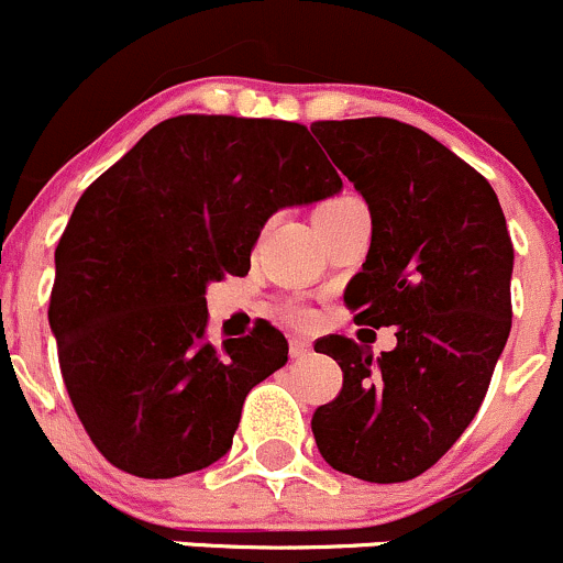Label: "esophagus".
Returning <instances> with one entry per match:
<instances>
[{"label": "esophagus", "instance_id": "obj_1", "mask_svg": "<svg viewBox=\"0 0 563 563\" xmlns=\"http://www.w3.org/2000/svg\"><path fill=\"white\" fill-rule=\"evenodd\" d=\"M288 351H291V358H305V356H310L312 345L307 340H301V336H294L291 347H288Z\"/></svg>", "mask_w": 563, "mask_h": 563}]
</instances>
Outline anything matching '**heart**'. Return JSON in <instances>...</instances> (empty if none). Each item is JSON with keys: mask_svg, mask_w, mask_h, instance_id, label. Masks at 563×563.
Returning <instances> with one entry per match:
<instances>
[{"mask_svg": "<svg viewBox=\"0 0 563 563\" xmlns=\"http://www.w3.org/2000/svg\"><path fill=\"white\" fill-rule=\"evenodd\" d=\"M347 202H358L356 197H336V199H329V202H323L318 210H329V207H336V205H347ZM288 316H291V321L297 323H310L312 321V312L307 310V307H291L288 310Z\"/></svg>", "mask_w": 563, "mask_h": 563, "instance_id": "obj_1", "label": "heart"}]
</instances>
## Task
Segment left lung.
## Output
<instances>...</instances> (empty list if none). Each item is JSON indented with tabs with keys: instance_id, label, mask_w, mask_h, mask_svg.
Wrapping results in <instances>:
<instances>
[{
	"instance_id": "left-lung-1",
	"label": "left lung",
	"mask_w": 563,
	"mask_h": 563,
	"mask_svg": "<svg viewBox=\"0 0 563 563\" xmlns=\"http://www.w3.org/2000/svg\"><path fill=\"white\" fill-rule=\"evenodd\" d=\"M310 129L369 205V253L345 305L361 327H396L377 358L351 336L316 342L342 390L318 407L312 434L336 472L405 483L481 410L512 327V240L490 183L421 129L394 118Z\"/></svg>"
}]
</instances>
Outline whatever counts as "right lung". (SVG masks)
Returning a JSON list of instances; mask_svg holds the SVG:
<instances>
[{
  "instance_id": "1",
  "label": "right lung",
  "mask_w": 563,
  "mask_h": 563,
  "mask_svg": "<svg viewBox=\"0 0 563 563\" xmlns=\"http://www.w3.org/2000/svg\"><path fill=\"white\" fill-rule=\"evenodd\" d=\"M340 188L301 123L177 115L82 191L47 321L75 412L112 466L167 481L232 448L247 390L286 366L288 342L264 323L212 345L207 283L247 275L272 212Z\"/></svg>"
}]
</instances>
